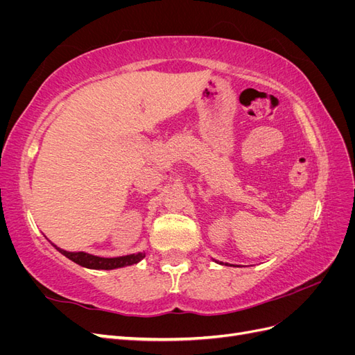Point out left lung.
<instances>
[{
	"label": "left lung",
	"mask_w": 355,
	"mask_h": 355,
	"mask_svg": "<svg viewBox=\"0 0 355 355\" xmlns=\"http://www.w3.org/2000/svg\"><path fill=\"white\" fill-rule=\"evenodd\" d=\"M214 262H216V263H219V265H228V263H223V262H219V261H216V259H213ZM231 266V265H230Z\"/></svg>",
	"instance_id": "1"
}]
</instances>
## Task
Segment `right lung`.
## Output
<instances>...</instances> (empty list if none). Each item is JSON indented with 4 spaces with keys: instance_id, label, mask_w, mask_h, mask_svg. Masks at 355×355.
Instances as JSON below:
<instances>
[{
    "instance_id": "1",
    "label": "right lung",
    "mask_w": 355,
    "mask_h": 355,
    "mask_svg": "<svg viewBox=\"0 0 355 355\" xmlns=\"http://www.w3.org/2000/svg\"><path fill=\"white\" fill-rule=\"evenodd\" d=\"M53 247H56V250L60 252L63 256H67L69 261L78 263L84 268H89V270H108V271L110 270H118V268L136 265L145 257V252H137V253L118 256V257H101V256L85 253V252L63 250V249H60V247H58L56 244H53Z\"/></svg>"
}]
</instances>
